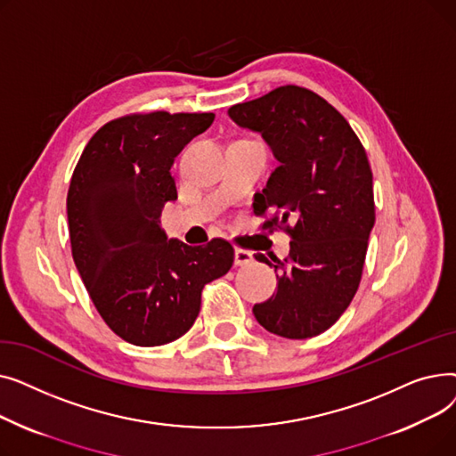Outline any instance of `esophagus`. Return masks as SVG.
<instances>
[{
  "mask_svg": "<svg viewBox=\"0 0 456 456\" xmlns=\"http://www.w3.org/2000/svg\"><path fill=\"white\" fill-rule=\"evenodd\" d=\"M253 262V253L249 249H242V248H236L234 251V265L236 266H248Z\"/></svg>",
  "mask_w": 456,
  "mask_h": 456,
  "instance_id": "obj_1",
  "label": "esophagus"
}]
</instances>
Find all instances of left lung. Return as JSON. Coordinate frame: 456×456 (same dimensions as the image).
<instances>
[{"mask_svg":"<svg viewBox=\"0 0 456 456\" xmlns=\"http://www.w3.org/2000/svg\"><path fill=\"white\" fill-rule=\"evenodd\" d=\"M229 116L258 131L279 160L253 208L262 229L290 236L275 265L277 294L253 306L256 322L284 338L318 337L344 314L362 279L375 224L373 174L347 119L316 92L286 85L238 103Z\"/></svg>","mask_w":456,"mask_h":456,"instance_id":"left-lung-1","label":"left lung"}]
</instances>
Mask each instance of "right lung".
Here are the masks:
<instances>
[{
	"label": "right lung",
	"instance_id": "right-lung-1",
	"mask_svg": "<svg viewBox=\"0 0 456 456\" xmlns=\"http://www.w3.org/2000/svg\"><path fill=\"white\" fill-rule=\"evenodd\" d=\"M212 112H133L94 133L71 174L66 212L71 256L103 322L151 347L194 325L203 286L225 275L234 248L166 240L159 216L177 200L174 159L210 127Z\"/></svg>",
	"mask_w": 456,
	"mask_h": 456
}]
</instances>
